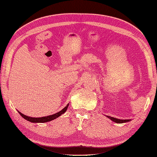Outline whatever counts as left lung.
Returning a JSON list of instances; mask_svg holds the SVG:
<instances>
[{
    "label": "left lung",
    "instance_id": "obj_1",
    "mask_svg": "<svg viewBox=\"0 0 157 157\" xmlns=\"http://www.w3.org/2000/svg\"><path fill=\"white\" fill-rule=\"evenodd\" d=\"M107 117H108L109 119H110L112 121H114V122H116V123H119V124L127 122V121H129L131 120V119H117V118L112 117H110V116H107Z\"/></svg>",
    "mask_w": 157,
    "mask_h": 157
}]
</instances>
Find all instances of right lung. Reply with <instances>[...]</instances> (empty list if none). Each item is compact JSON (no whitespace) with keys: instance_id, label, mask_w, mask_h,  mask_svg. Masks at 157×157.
I'll return each instance as SVG.
<instances>
[{"instance_id":"add662e5","label":"right lung","mask_w":157,"mask_h":157,"mask_svg":"<svg viewBox=\"0 0 157 157\" xmlns=\"http://www.w3.org/2000/svg\"><path fill=\"white\" fill-rule=\"evenodd\" d=\"M68 105H69V104H68V105H67L65 107V108L63 109V110H61L60 112H59V113H56V114H52V115L43 117H38V118L30 117L24 115V114L21 113L20 112H19V111L18 112H19V114H20L22 117L24 118L25 119H26L27 121H31V122H33V123H44V122H47V121H50L52 120H53V119H54L59 117V116H61L62 114H63L67 110Z\"/></svg>"}]
</instances>
